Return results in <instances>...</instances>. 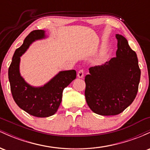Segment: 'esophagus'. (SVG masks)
I'll list each match as a JSON object with an SVG mask.
<instances>
[{"label": "esophagus", "mask_w": 150, "mask_h": 150, "mask_svg": "<svg viewBox=\"0 0 150 150\" xmlns=\"http://www.w3.org/2000/svg\"><path fill=\"white\" fill-rule=\"evenodd\" d=\"M77 77H78L79 78H82V77H84V71H83V70H79L78 73H77Z\"/></svg>", "instance_id": "obj_1"}]
</instances>
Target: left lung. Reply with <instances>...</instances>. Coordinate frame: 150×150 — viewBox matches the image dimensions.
Returning a JSON list of instances; mask_svg holds the SVG:
<instances>
[{
    "instance_id": "obj_1",
    "label": "left lung",
    "mask_w": 150,
    "mask_h": 150,
    "mask_svg": "<svg viewBox=\"0 0 150 150\" xmlns=\"http://www.w3.org/2000/svg\"><path fill=\"white\" fill-rule=\"evenodd\" d=\"M118 39L116 57L104 65L91 67L85 76V99L94 113L114 116L134 101L138 91L140 70L137 54L123 36Z\"/></svg>"
}]
</instances>
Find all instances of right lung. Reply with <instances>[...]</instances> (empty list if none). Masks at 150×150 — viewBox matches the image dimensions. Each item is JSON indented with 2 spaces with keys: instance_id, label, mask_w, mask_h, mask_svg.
I'll use <instances>...</instances> for the list:
<instances>
[{
  "instance_id": "obj_1",
  "label": "right lung",
  "mask_w": 150,
  "mask_h": 150,
  "mask_svg": "<svg viewBox=\"0 0 150 150\" xmlns=\"http://www.w3.org/2000/svg\"><path fill=\"white\" fill-rule=\"evenodd\" d=\"M46 31L34 30L25 38L23 44L16 49L8 69V78L12 95L18 106L29 114L46 118L58 111L62 101L63 91L76 78L75 70L60 71L40 87L27 83L20 74V57L34 42L47 38Z\"/></svg>"
}]
</instances>
